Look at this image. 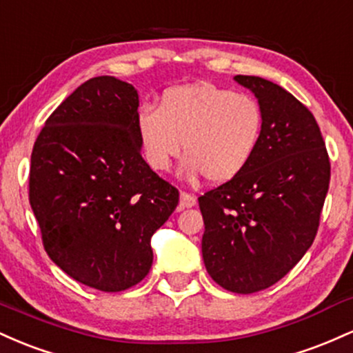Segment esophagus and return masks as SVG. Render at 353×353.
<instances>
[{"label":"esophagus","instance_id":"esophagus-1","mask_svg":"<svg viewBox=\"0 0 353 353\" xmlns=\"http://www.w3.org/2000/svg\"><path fill=\"white\" fill-rule=\"evenodd\" d=\"M196 205V197H192L188 192H181V201H179V210L188 209V208H194Z\"/></svg>","mask_w":353,"mask_h":353}]
</instances>
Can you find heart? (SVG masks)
I'll return each instance as SVG.
<instances>
[{"label":"heart","mask_w":353,"mask_h":353,"mask_svg":"<svg viewBox=\"0 0 353 353\" xmlns=\"http://www.w3.org/2000/svg\"><path fill=\"white\" fill-rule=\"evenodd\" d=\"M136 132L154 171H168L184 145L185 179L232 181L254 159L264 134V109L254 96L212 83L165 89L157 109L141 106Z\"/></svg>","instance_id":"heart-1"}]
</instances>
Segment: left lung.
<instances>
[{"label": "left lung", "instance_id": "left-lung-1", "mask_svg": "<svg viewBox=\"0 0 353 353\" xmlns=\"http://www.w3.org/2000/svg\"><path fill=\"white\" fill-rule=\"evenodd\" d=\"M264 109L250 164L199 197L202 259L225 290L252 294L294 269L314 242L330 182L317 121L285 89L259 76L234 78Z\"/></svg>", "mask_w": 353, "mask_h": 353}]
</instances>
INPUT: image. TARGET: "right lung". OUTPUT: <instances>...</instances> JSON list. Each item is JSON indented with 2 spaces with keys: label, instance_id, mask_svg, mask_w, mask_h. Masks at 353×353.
<instances>
[{
  "label": "right lung",
  "instance_id": "right-lung-1",
  "mask_svg": "<svg viewBox=\"0 0 353 353\" xmlns=\"http://www.w3.org/2000/svg\"><path fill=\"white\" fill-rule=\"evenodd\" d=\"M139 96L114 76L86 81L36 139L30 204L51 261L103 292L136 285L152 265L151 237L179 190L141 156Z\"/></svg>",
  "mask_w": 353,
  "mask_h": 353
}]
</instances>
